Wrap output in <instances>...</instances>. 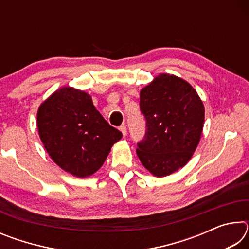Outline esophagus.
<instances>
[{
    "instance_id": "obj_1",
    "label": "esophagus",
    "mask_w": 249,
    "mask_h": 249,
    "mask_svg": "<svg viewBox=\"0 0 249 249\" xmlns=\"http://www.w3.org/2000/svg\"><path fill=\"white\" fill-rule=\"evenodd\" d=\"M120 130L123 134V136H126V134H127V129H126V126L125 125H122L120 127Z\"/></svg>"
}]
</instances>
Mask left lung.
<instances>
[{
	"mask_svg": "<svg viewBox=\"0 0 249 249\" xmlns=\"http://www.w3.org/2000/svg\"><path fill=\"white\" fill-rule=\"evenodd\" d=\"M146 133L136 153L150 174L165 177L182 168L199 144L204 105L190 83L162 73L141 91Z\"/></svg>",
	"mask_w": 249,
	"mask_h": 249,
	"instance_id": "8db88e82",
	"label": "left lung"
}]
</instances>
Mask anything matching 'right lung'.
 Wrapping results in <instances>:
<instances>
[{"label": "right lung", "mask_w": 249, "mask_h": 249, "mask_svg": "<svg viewBox=\"0 0 249 249\" xmlns=\"http://www.w3.org/2000/svg\"><path fill=\"white\" fill-rule=\"evenodd\" d=\"M37 127L53 161L79 178L98 171L122 138L95 108L91 95L70 87L57 90L40 104Z\"/></svg>", "instance_id": "1"}]
</instances>
